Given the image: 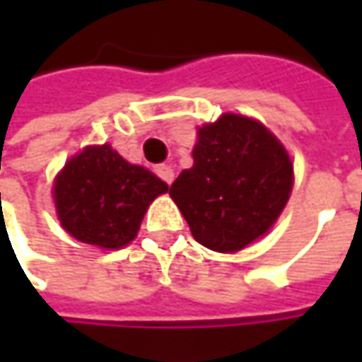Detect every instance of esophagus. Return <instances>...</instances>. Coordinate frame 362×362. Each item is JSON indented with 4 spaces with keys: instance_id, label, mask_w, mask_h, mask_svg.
Masks as SVG:
<instances>
[{
    "instance_id": "34e87169",
    "label": "esophagus",
    "mask_w": 362,
    "mask_h": 362,
    "mask_svg": "<svg viewBox=\"0 0 362 362\" xmlns=\"http://www.w3.org/2000/svg\"><path fill=\"white\" fill-rule=\"evenodd\" d=\"M155 171H157V175H159L160 179H163V181H165L167 185H171V183H173L175 171L171 169V167H169V165H159V167H157Z\"/></svg>"
}]
</instances>
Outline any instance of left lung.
I'll return each mask as SVG.
<instances>
[{"instance_id": "obj_1", "label": "left lung", "mask_w": 362, "mask_h": 362, "mask_svg": "<svg viewBox=\"0 0 362 362\" xmlns=\"http://www.w3.org/2000/svg\"><path fill=\"white\" fill-rule=\"evenodd\" d=\"M292 191V160L266 127L238 115L203 124L193 167L169 189L197 242L238 252L270 230Z\"/></svg>"}]
</instances>
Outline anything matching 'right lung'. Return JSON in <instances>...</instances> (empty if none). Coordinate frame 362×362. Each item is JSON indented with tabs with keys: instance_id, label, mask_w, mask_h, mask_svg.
I'll return each mask as SVG.
<instances>
[{
	"instance_id": "obj_1",
	"label": "right lung",
	"mask_w": 362,
	"mask_h": 362,
	"mask_svg": "<svg viewBox=\"0 0 362 362\" xmlns=\"http://www.w3.org/2000/svg\"><path fill=\"white\" fill-rule=\"evenodd\" d=\"M167 183L131 165L110 145L88 146L66 163L54 183L62 228L78 242L117 250L134 240L148 203Z\"/></svg>"
}]
</instances>
